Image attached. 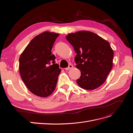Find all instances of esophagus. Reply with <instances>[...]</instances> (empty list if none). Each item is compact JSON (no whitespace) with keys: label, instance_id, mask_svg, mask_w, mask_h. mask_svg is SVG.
<instances>
[{"label":"esophagus","instance_id":"obj_1","mask_svg":"<svg viewBox=\"0 0 133 133\" xmlns=\"http://www.w3.org/2000/svg\"><path fill=\"white\" fill-rule=\"evenodd\" d=\"M73 68V65H71V64H69V66H68V68H66L65 69L66 70H69V69H71V68Z\"/></svg>","mask_w":133,"mask_h":133}]
</instances>
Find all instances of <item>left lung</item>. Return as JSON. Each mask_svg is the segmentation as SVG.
Returning <instances> with one entry per match:
<instances>
[{
	"label": "left lung",
	"instance_id": "obj_1",
	"mask_svg": "<svg viewBox=\"0 0 133 133\" xmlns=\"http://www.w3.org/2000/svg\"><path fill=\"white\" fill-rule=\"evenodd\" d=\"M66 38L76 53V67L81 72L79 86L85 90L101 86L112 67L114 51L109 43L89 31L69 33Z\"/></svg>",
	"mask_w": 133,
	"mask_h": 133
}]
</instances>
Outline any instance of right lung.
<instances>
[{
	"instance_id": "right-lung-1",
	"label": "right lung",
	"mask_w": 133,
	"mask_h": 133,
	"mask_svg": "<svg viewBox=\"0 0 133 133\" xmlns=\"http://www.w3.org/2000/svg\"><path fill=\"white\" fill-rule=\"evenodd\" d=\"M59 34L45 31L35 37L19 58V72L25 85L34 95L46 97L53 93L61 71L51 49Z\"/></svg>"
}]
</instances>
